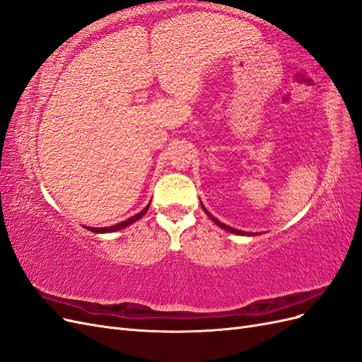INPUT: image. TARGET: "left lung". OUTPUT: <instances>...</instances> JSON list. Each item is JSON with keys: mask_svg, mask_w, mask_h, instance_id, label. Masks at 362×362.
<instances>
[{"mask_svg": "<svg viewBox=\"0 0 362 362\" xmlns=\"http://www.w3.org/2000/svg\"><path fill=\"white\" fill-rule=\"evenodd\" d=\"M202 205V204H201ZM202 210L206 213V216L211 218V221L217 225V226H221L222 229H225V231H228V233H233V234H238V235H255L254 233H245V231H240V229H235V228H231V226H228V225H225V223H222L221 221H217V218L214 217V216H211L210 213L206 211V208L202 205Z\"/></svg>", "mask_w": 362, "mask_h": 362, "instance_id": "obj_1", "label": "left lung"}]
</instances>
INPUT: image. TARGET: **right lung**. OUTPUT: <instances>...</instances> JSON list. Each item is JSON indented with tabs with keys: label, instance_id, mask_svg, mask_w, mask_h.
<instances>
[{
	"label": "right lung",
	"instance_id": "1",
	"mask_svg": "<svg viewBox=\"0 0 362 362\" xmlns=\"http://www.w3.org/2000/svg\"><path fill=\"white\" fill-rule=\"evenodd\" d=\"M148 208H149V204L144 208V210H141L140 213H137L136 216H133V217H129V218H127V221H124V222H120V223H117V225H113V226H107V228H92V226H86V229H89V231H92V233H98V234H103V233H115V231H119V229H122V228H127L128 225H131V223H134V222H137L139 218H141L145 216V213L148 211Z\"/></svg>",
	"mask_w": 362,
	"mask_h": 362
}]
</instances>
